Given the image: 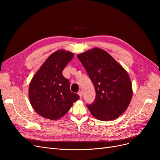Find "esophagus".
I'll return each instance as SVG.
<instances>
[{
  "label": "esophagus",
  "mask_w": 160,
  "mask_h": 160,
  "mask_svg": "<svg viewBox=\"0 0 160 160\" xmlns=\"http://www.w3.org/2000/svg\"><path fill=\"white\" fill-rule=\"evenodd\" d=\"M78 95H79V96H80V98L82 97V92L81 91H80L78 92Z\"/></svg>",
  "instance_id": "34e87169"
}]
</instances>
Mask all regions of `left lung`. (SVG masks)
<instances>
[{"label":"left lung","mask_w":160,"mask_h":160,"mask_svg":"<svg viewBox=\"0 0 160 160\" xmlns=\"http://www.w3.org/2000/svg\"><path fill=\"white\" fill-rule=\"evenodd\" d=\"M93 82L96 97L87 105L98 120L108 121L121 115L132 97L129 75L121 65L105 50L93 48L77 55Z\"/></svg>","instance_id":"1"}]
</instances>
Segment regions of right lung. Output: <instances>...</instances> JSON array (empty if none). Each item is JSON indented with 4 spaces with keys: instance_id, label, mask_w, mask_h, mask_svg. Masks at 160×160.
Wrapping results in <instances>:
<instances>
[{
    "instance_id": "1",
    "label": "right lung",
    "mask_w": 160,
    "mask_h": 160,
    "mask_svg": "<svg viewBox=\"0 0 160 160\" xmlns=\"http://www.w3.org/2000/svg\"><path fill=\"white\" fill-rule=\"evenodd\" d=\"M73 56L71 52L57 50L48 57L30 83V104L36 112L44 118H61L80 98L71 91L69 81L62 74Z\"/></svg>"
}]
</instances>
